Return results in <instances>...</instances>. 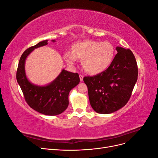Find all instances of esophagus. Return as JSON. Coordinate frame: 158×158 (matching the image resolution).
<instances>
[{"mask_svg": "<svg viewBox=\"0 0 158 158\" xmlns=\"http://www.w3.org/2000/svg\"><path fill=\"white\" fill-rule=\"evenodd\" d=\"M80 82H82L83 81V78H84V76H82V75H81V74H80Z\"/></svg>", "mask_w": 158, "mask_h": 158, "instance_id": "esophagus-1", "label": "esophagus"}]
</instances>
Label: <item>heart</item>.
<instances>
[{
	"mask_svg": "<svg viewBox=\"0 0 158 158\" xmlns=\"http://www.w3.org/2000/svg\"><path fill=\"white\" fill-rule=\"evenodd\" d=\"M115 55L114 45L109 41L85 40L76 43L72 52H66L64 59L74 65L76 59L82 60L84 70L91 74H98L106 70L113 63Z\"/></svg>",
	"mask_w": 158,
	"mask_h": 158,
	"instance_id": "b5f03b06",
	"label": "heart"
}]
</instances>
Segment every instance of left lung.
<instances>
[{"instance_id": "obj_1", "label": "left lung", "mask_w": 158, "mask_h": 158, "mask_svg": "<svg viewBox=\"0 0 158 158\" xmlns=\"http://www.w3.org/2000/svg\"><path fill=\"white\" fill-rule=\"evenodd\" d=\"M112 64L102 73L85 76L91 106L95 112L110 114L124 107L138 79L136 60L130 49L117 47Z\"/></svg>"}]
</instances>
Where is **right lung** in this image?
<instances>
[{
	"instance_id": "1",
	"label": "right lung",
	"mask_w": 158,
	"mask_h": 158,
	"mask_svg": "<svg viewBox=\"0 0 158 158\" xmlns=\"http://www.w3.org/2000/svg\"><path fill=\"white\" fill-rule=\"evenodd\" d=\"M47 44L48 40H44L23 52L19 60L16 80L31 108L45 115L54 116L64 112L68 107L69 92L79 84L80 78L78 73L63 69L53 81L47 85H36L27 79L25 70L27 57L34 49Z\"/></svg>"
}]
</instances>
